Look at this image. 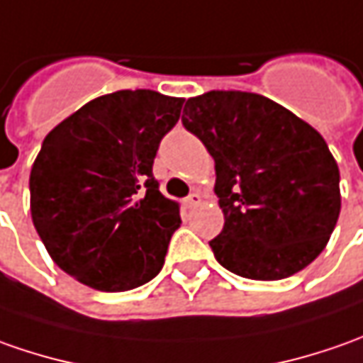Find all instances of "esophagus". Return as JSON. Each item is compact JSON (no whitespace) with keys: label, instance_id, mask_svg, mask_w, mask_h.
Returning a JSON list of instances; mask_svg holds the SVG:
<instances>
[{"label":"esophagus","instance_id":"obj_1","mask_svg":"<svg viewBox=\"0 0 363 363\" xmlns=\"http://www.w3.org/2000/svg\"><path fill=\"white\" fill-rule=\"evenodd\" d=\"M196 205H201V194H199V193L189 194V196L184 199V206L193 208V206H196Z\"/></svg>","mask_w":363,"mask_h":363}]
</instances>
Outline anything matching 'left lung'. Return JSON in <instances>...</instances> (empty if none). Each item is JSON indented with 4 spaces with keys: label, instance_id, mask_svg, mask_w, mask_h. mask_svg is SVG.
<instances>
[{
    "label": "left lung",
    "instance_id": "obj_1",
    "mask_svg": "<svg viewBox=\"0 0 363 363\" xmlns=\"http://www.w3.org/2000/svg\"><path fill=\"white\" fill-rule=\"evenodd\" d=\"M182 124L215 160L225 225L211 249L223 267L277 281L318 259L342 194L337 162L313 126L265 96L239 90L189 98Z\"/></svg>",
    "mask_w": 363,
    "mask_h": 363
}]
</instances>
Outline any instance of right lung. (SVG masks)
<instances>
[{"mask_svg":"<svg viewBox=\"0 0 363 363\" xmlns=\"http://www.w3.org/2000/svg\"><path fill=\"white\" fill-rule=\"evenodd\" d=\"M184 98L98 96L44 138L30 172L35 231L57 267L98 291H128L164 265L181 206L158 191V143Z\"/></svg>","mask_w":363,"mask_h":363,"instance_id":"add662e5","label":"right lung"}]
</instances>
